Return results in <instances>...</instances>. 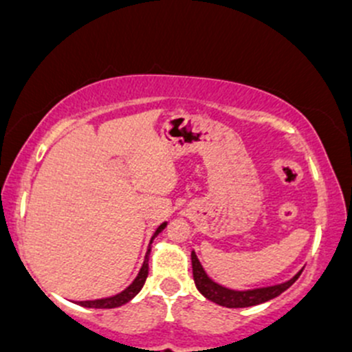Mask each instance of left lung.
Masks as SVG:
<instances>
[{
  "mask_svg": "<svg viewBox=\"0 0 352 352\" xmlns=\"http://www.w3.org/2000/svg\"><path fill=\"white\" fill-rule=\"evenodd\" d=\"M191 263H192V278H195L196 289H198L199 292L208 298V300L230 309L250 307V305L262 304V302H267L270 300V298L280 296L282 292H285V290L297 280L298 275L302 274L300 270L298 274L294 275L290 280L278 283V285L262 287V289H253V290H232L220 285V283L213 282L210 277H208L206 272L203 270L201 263H199L198 256L195 255V252H191Z\"/></svg>",
  "mask_w": 352,
  "mask_h": 352,
  "instance_id": "left-lung-1",
  "label": "left lung"
}]
</instances>
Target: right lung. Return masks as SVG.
Segmentation results:
<instances>
[{"instance_id":"right-lung-1","label":"right lung","mask_w":352,"mask_h":352,"mask_svg":"<svg viewBox=\"0 0 352 352\" xmlns=\"http://www.w3.org/2000/svg\"><path fill=\"white\" fill-rule=\"evenodd\" d=\"M164 226H166V223H162L160 228L154 232L153 238H151V243H153L154 236H157L162 230H164ZM149 252H151V247L146 253V260H144V263H142L141 270H139L138 277L134 278V282H132L126 290H122V292L117 294V296H114V297L97 298V300H82V302H78V304L84 305V307H90V309H114V307H119V305H124L126 302H129L131 298L142 289V285H144V282L147 278V270H149V265H147V256H149Z\"/></svg>"}]
</instances>
